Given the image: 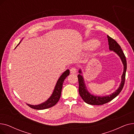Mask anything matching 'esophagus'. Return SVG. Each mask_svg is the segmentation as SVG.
I'll return each instance as SVG.
<instances>
[{
    "label": "esophagus",
    "mask_w": 134,
    "mask_h": 134,
    "mask_svg": "<svg viewBox=\"0 0 134 134\" xmlns=\"http://www.w3.org/2000/svg\"><path fill=\"white\" fill-rule=\"evenodd\" d=\"M70 72L72 74H75L77 71H76V69L74 67H72L71 69H70Z\"/></svg>",
    "instance_id": "1"
}]
</instances>
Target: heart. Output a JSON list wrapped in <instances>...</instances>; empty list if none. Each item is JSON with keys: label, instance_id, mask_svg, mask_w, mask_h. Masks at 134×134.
<instances>
[{"label": "heart", "instance_id": "heart-1", "mask_svg": "<svg viewBox=\"0 0 134 134\" xmlns=\"http://www.w3.org/2000/svg\"><path fill=\"white\" fill-rule=\"evenodd\" d=\"M98 41L96 40H90L85 43V47L87 49H91L97 46Z\"/></svg>", "mask_w": 134, "mask_h": 134}]
</instances>
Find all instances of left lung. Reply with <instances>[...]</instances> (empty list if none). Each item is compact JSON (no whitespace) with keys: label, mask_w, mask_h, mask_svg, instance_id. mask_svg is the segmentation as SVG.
I'll list each match as a JSON object with an SVG mask.
<instances>
[{"label":"left lung","mask_w":134,"mask_h":134,"mask_svg":"<svg viewBox=\"0 0 134 134\" xmlns=\"http://www.w3.org/2000/svg\"><path fill=\"white\" fill-rule=\"evenodd\" d=\"M108 39L109 42V50L110 51H113L120 58L123 65V72L121 76V82L118 88L113 93L104 96H95L90 93L89 91L87 90L85 80H84L83 76L82 74V71L81 69H80L79 70V74L78 75L79 84V92L83 101L88 104L99 105L110 102L112 99H114L121 92L124 85L125 73L126 71V60L125 56L123 51L122 50L121 46L118 44L117 42L115 40L109 36H108Z\"/></svg>","instance_id":"1"}]
</instances>
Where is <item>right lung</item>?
I'll return each mask as SVG.
<instances>
[{
  "label": "right lung",
  "mask_w": 134,
  "mask_h": 134,
  "mask_svg": "<svg viewBox=\"0 0 134 134\" xmlns=\"http://www.w3.org/2000/svg\"><path fill=\"white\" fill-rule=\"evenodd\" d=\"M22 41V40L20 41V42L16 46V47L20 44ZM69 70L67 69L66 71H65L61 75L57 82L56 83V85L55 86L52 94L46 101L38 105H31L29 104H27V105L30 108L36 110H43L54 106L60 99L63 81H64V80L66 78V77H67V76L69 75Z\"/></svg>",
  "instance_id": "obj_1"
}]
</instances>
